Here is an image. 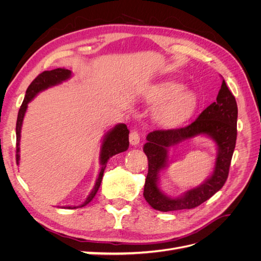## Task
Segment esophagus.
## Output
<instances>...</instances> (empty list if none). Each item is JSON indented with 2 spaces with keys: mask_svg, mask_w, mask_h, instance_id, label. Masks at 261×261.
<instances>
[{
  "mask_svg": "<svg viewBox=\"0 0 261 261\" xmlns=\"http://www.w3.org/2000/svg\"><path fill=\"white\" fill-rule=\"evenodd\" d=\"M140 141V136L138 132L136 130H133L130 134H129V143L132 146H137L139 144Z\"/></svg>",
  "mask_w": 261,
  "mask_h": 261,
  "instance_id": "obj_1",
  "label": "esophagus"
}]
</instances>
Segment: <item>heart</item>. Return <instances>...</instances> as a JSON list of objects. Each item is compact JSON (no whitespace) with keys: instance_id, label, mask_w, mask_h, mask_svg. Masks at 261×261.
Listing matches in <instances>:
<instances>
[{"instance_id":"b5f03b06","label":"heart","mask_w":261,"mask_h":261,"mask_svg":"<svg viewBox=\"0 0 261 261\" xmlns=\"http://www.w3.org/2000/svg\"><path fill=\"white\" fill-rule=\"evenodd\" d=\"M145 99L149 105L158 106L153 118L167 128L177 127L185 123L198 107L196 93L175 82H164L150 87L145 93Z\"/></svg>"}]
</instances>
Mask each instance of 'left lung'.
<instances>
[{
  "mask_svg": "<svg viewBox=\"0 0 261 261\" xmlns=\"http://www.w3.org/2000/svg\"><path fill=\"white\" fill-rule=\"evenodd\" d=\"M238 105L235 97L222 81L216 102L200 113L185 127L153 130L148 134L144 152L148 158V174L144 187V197L153 209L168 212L193 209L208 200L223 187L228 175L236 144ZM206 135L217 145V159L213 174L202 185L189 190L175 199L165 195L159 187L160 172L168 165V150L184 140Z\"/></svg>",
  "mask_w": 261,
  "mask_h": 261,
  "instance_id": "obj_1",
  "label": "left lung"
}]
</instances>
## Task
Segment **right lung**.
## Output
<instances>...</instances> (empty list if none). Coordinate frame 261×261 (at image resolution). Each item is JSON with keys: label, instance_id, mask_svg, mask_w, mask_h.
<instances>
[{"label": "right lung", "instance_id": "obj_1", "mask_svg": "<svg viewBox=\"0 0 261 261\" xmlns=\"http://www.w3.org/2000/svg\"><path fill=\"white\" fill-rule=\"evenodd\" d=\"M70 76H72V72L69 69L65 68H55L52 70H44L43 73L38 75L35 80L29 85L26 91L25 99H23L21 107L18 111L17 116V123H16V162L19 163V141H20V130H21V125L23 117H25V113L27 111L28 103L33 100L39 92H41L45 89L50 88V87L57 86L63 82L69 80ZM128 134L129 130L127 129V126L125 124H117L115 125L112 129H110L102 140V145L100 149V164L102 165L99 176L96 180V184H94L91 193L87 197L85 202L81 206H66L63 208L67 209H75L78 207H84L87 203H89L93 197L96 196L98 189L101 185L102 177H103V172L107 167L108 160L110 158L126 151L128 149L129 141H128Z\"/></svg>", "mask_w": 261, "mask_h": 261}]
</instances>
